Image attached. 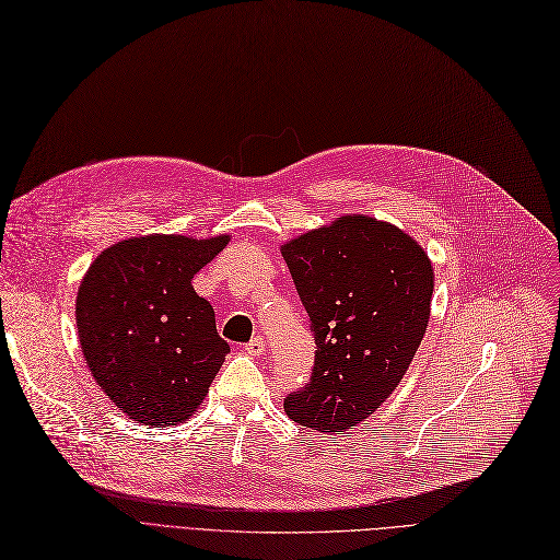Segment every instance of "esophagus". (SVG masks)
<instances>
[{"label":"esophagus","mask_w":560,"mask_h":560,"mask_svg":"<svg viewBox=\"0 0 560 560\" xmlns=\"http://www.w3.org/2000/svg\"><path fill=\"white\" fill-rule=\"evenodd\" d=\"M244 350H246V353L252 355V358H258V355L265 353V341H262L260 337H254L252 341H248V343L244 346Z\"/></svg>","instance_id":"obj_1"}]
</instances>
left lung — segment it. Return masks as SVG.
<instances>
[{
  "instance_id": "left-lung-1",
  "label": "left lung",
  "mask_w": 560,
  "mask_h": 560,
  "mask_svg": "<svg viewBox=\"0 0 560 560\" xmlns=\"http://www.w3.org/2000/svg\"><path fill=\"white\" fill-rule=\"evenodd\" d=\"M316 337L312 381L285 416L320 433L364 422L397 389L424 339L433 265L401 228L346 214L281 244Z\"/></svg>"
}]
</instances>
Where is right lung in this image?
Segmentation results:
<instances>
[{"label": "right lung", "instance_id": "1", "mask_svg": "<svg viewBox=\"0 0 560 560\" xmlns=\"http://www.w3.org/2000/svg\"><path fill=\"white\" fill-rule=\"evenodd\" d=\"M231 235H144L101 252L78 288L75 325L96 385L136 422L189 420L231 353L191 279Z\"/></svg>", "mask_w": 560, "mask_h": 560}]
</instances>
